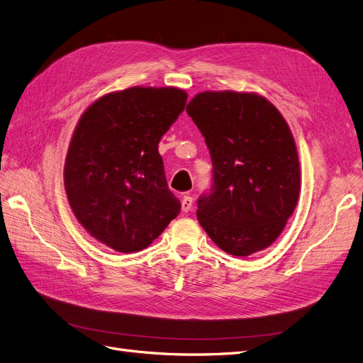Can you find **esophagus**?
Returning a JSON list of instances; mask_svg holds the SVG:
<instances>
[{"instance_id":"esophagus-1","label":"esophagus","mask_w":363,"mask_h":363,"mask_svg":"<svg viewBox=\"0 0 363 363\" xmlns=\"http://www.w3.org/2000/svg\"><path fill=\"white\" fill-rule=\"evenodd\" d=\"M192 204H194L192 196L184 195L183 200H182V211L183 212H191L192 211Z\"/></svg>"}]
</instances>
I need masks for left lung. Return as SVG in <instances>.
I'll return each mask as SVG.
<instances>
[{"instance_id": "1", "label": "left lung", "mask_w": 363, "mask_h": 363, "mask_svg": "<svg viewBox=\"0 0 363 363\" xmlns=\"http://www.w3.org/2000/svg\"><path fill=\"white\" fill-rule=\"evenodd\" d=\"M186 112L204 136L212 188L196 218L233 256L268 248L283 232L300 195V162L289 125L267 98L248 92H201Z\"/></svg>"}]
</instances>
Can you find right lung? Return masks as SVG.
<instances>
[{
    "instance_id": "add662e5",
    "label": "right lung",
    "mask_w": 363,
    "mask_h": 363,
    "mask_svg": "<svg viewBox=\"0 0 363 363\" xmlns=\"http://www.w3.org/2000/svg\"><path fill=\"white\" fill-rule=\"evenodd\" d=\"M186 100L177 87L135 86L101 96L82 115L63 182L75 218L101 244L140 251L180 213L159 142Z\"/></svg>"
}]
</instances>
